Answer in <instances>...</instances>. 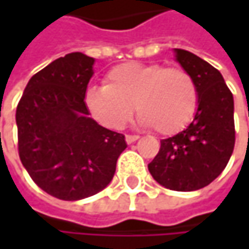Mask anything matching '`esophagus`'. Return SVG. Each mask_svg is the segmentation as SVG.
<instances>
[{
	"mask_svg": "<svg viewBox=\"0 0 249 249\" xmlns=\"http://www.w3.org/2000/svg\"><path fill=\"white\" fill-rule=\"evenodd\" d=\"M138 138H140L138 135H126V137H125V141H126V144H132V142H135Z\"/></svg>",
	"mask_w": 249,
	"mask_h": 249,
	"instance_id": "1",
	"label": "esophagus"
}]
</instances>
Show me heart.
I'll return each instance as SVG.
<instances>
[{"instance_id":"heart-1","label":"heart","mask_w":249,"mask_h":249,"mask_svg":"<svg viewBox=\"0 0 249 249\" xmlns=\"http://www.w3.org/2000/svg\"><path fill=\"white\" fill-rule=\"evenodd\" d=\"M90 115L101 125L121 129L137 114L141 124L172 135L189 124L197 108V86L189 72L160 63H124L107 75V85L85 93Z\"/></svg>"}]
</instances>
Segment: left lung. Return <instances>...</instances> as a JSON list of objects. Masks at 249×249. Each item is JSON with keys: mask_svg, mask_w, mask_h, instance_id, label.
<instances>
[{"mask_svg": "<svg viewBox=\"0 0 249 249\" xmlns=\"http://www.w3.org/2000/svg\"><path fill=\"white\" fill-rule=\"evenodd\" d=\"M174 57L196 82L197 108L187 128L161 140L148 170L157 183L170 190L193 192L212 183L232 156L233 96L221 72L199 56L174 49Z\"/></svg>", "mask_w": 249, "mask_h": 249, "instance_id": "left-lung-1", "label": "left lung"}]
</instances>
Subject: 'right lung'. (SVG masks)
<instances>
[{"label": "right lung", "instance_id": "add662e5", "mask_svg": "<svg viewBox=\"0 0 249 249\" xmlns=\"http://www.w3.org/2000/svg\"><path fill=\"white\" fill-rule=\"evenodd\" d=\"M95 59L59 57L33 76L16 112L20 160L33 181L62 200L105 189L126 148L125 137L99 125L85 104Z\"/></svg>", "mask_w": 249, "mask_h": 249}]
</instances>
